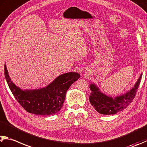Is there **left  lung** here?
Here are the masks:
<instances>
[{
	"label": "left lung",
	"mask_w": 147,
	"mask_h": 147,
	"mask_svg": "<svg viewBox=\"0 0 147 147\" xmlns=\"http://www.w3.org/2000/svg\"><path fill=\"white\" fill-rule=\"evenodd\" d=\"M141 74L136 84L132 89L123 95L112 98L103 94L94 84H90L91 93L89 96V101L98 113L105 115L115 114L124 110L134 100L139 85L140 84Z\"/></svg>",
	"instance_id": "8db88e82"
}]
</instances>
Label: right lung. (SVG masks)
<instances>
[{
    "instance_id": "1",
    "label": "right lung",
    "mask_w": 147,
    "mask_h": 147,
    "mask_svg": "<svg viewBox=\"0 0 147 147\" xmlns=\"http://www.w3.org/2000/svg\"><path fill=\"white\" fill-rule=\"evenodd\" d=\"M4 74L11 91L20 105L28 113L42 116L57 113L64 103L66 92L80 77L77 73H65L57 77L46 87L23 90L11 81L6 65Z\"/></svg>"
}]
</instances>
